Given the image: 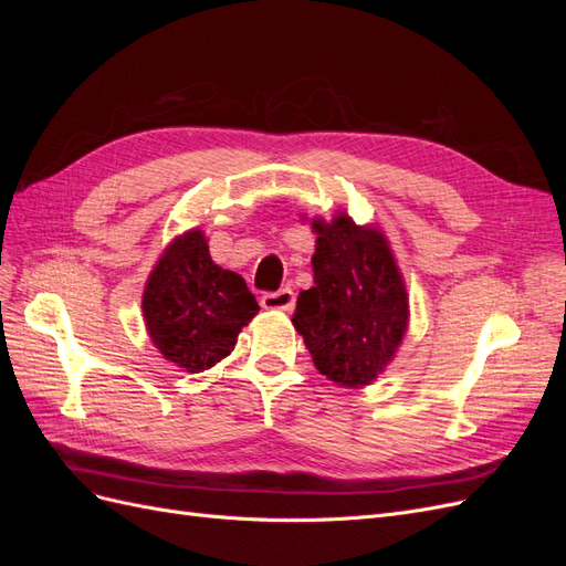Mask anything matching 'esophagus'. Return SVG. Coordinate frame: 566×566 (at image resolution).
<instances>
[{"label": "esophagus", "instance_id": "1", "mask_svg": "<svg viewBox=\"0 0 566 566\" xmlns=\"http://www.w3.org/2000/svg\"><path fill=\"white\" fill-rule=\"evenodd\" d=\"M262 306L269 312H290L295 306V293L290 287L276 290V293H264Z\"/></svg>", "mask_w": 566, "mask_h": 566}]
</instances>
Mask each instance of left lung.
<instances>
[{"mask_svg": "<svg viewBox=\"0 0 566 566\" xmlns=\"http://www.w3.org/2000/svg\"><path fill=\"white\" fill-rule=\"evenodd\" d=\"M314 287L293 316L321 375L342 387L370 385L397 354L408 328V295L387 238L345 212L312 219Z\"/></svg>", "mask_w": 566, "mask_h": 566, "instance_id": "8db88e82", "label": "left lung"}]
</instances>
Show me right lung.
Segmentation results:
<instances>
[{
  "label": "right lung",
  "instance_id": "right-lung-1",
  "mask_svg": "<svg viewBox=\"0 0 566 566\" xmlns=\"http://www.w3.org/2000/svg\"><path fill=\"white\" fill-rule=\"evenodd\" d=\"M142 306L153 345L186 373H202L229 356L238 333L260 312L245 281L212 262L200 229L165 248Z\"/></svg>",
  "mask_w": 566,
  "mask_h": 566
}]
</instances>
